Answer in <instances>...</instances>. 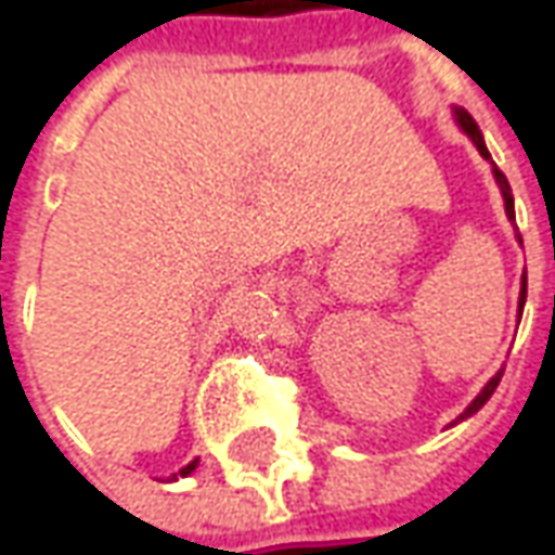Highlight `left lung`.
Instances as JSON below:
<instances>
[{"mask_svg":"<svg viewBox=\"0 0 555 555\" xmlns=\"http://www.w3.org/2000/svg\"><path fill=\"white\" fill-rule=\"evenodd\" d=\"M455 121H459V128H462V131H465V134L472 138L474 147H477V153H480L483 159H490V150H487V144H483V134H480V128H477V121H474L472 115L465 113V109H455ZM493 176H496V184H500V191H503L505 216H508V219L515 222V201H512V188H508V181H505V176H503V172H500V169H496V166H493ZM518 242H521V235H518ZM525 298H528V273L521 276V295H518V317H521V310H525ZM500 379H503V371H500V374L493 376V379H490V383H487V386H483V389L477 392V399H474L472 405L465 408V411H462V414H459V417H455V421H452L449 427H455L459 421L472 417V414H477L480 408L487 405V399H490V396L496 392Z\"/></svg>","mask_w":555,"mask_h":555,"instance_id":"obj_1","label":"left lung"}]
</instances>
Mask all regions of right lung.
<instances>
[{"mask_svg":"<svg viewBox=\"0 0 555 555\" xmlns=\"http://www.w3.org/2000/svg\"><path fill=\"white\" fill-rule=\"evenodd\" d=\"M194 468H197V459H194V462H191V465H184V468H181L179 474H172V480H176V477H188V474L194 472Z\"/></svg>","mask_w":555,"mask_h":555,"instance_id":"add662e5","label":"right lung"}]
</instances>
